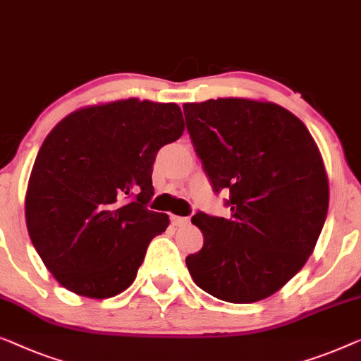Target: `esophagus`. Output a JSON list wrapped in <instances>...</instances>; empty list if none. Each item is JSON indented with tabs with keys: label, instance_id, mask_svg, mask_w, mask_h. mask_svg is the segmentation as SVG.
<instances>
[{
	"label": "esophagus",
	"instance_id": "esophagus-1",
	"mask_svg": "<svg viewBox=\"0 0 361 361\" xmlns=\"http://www.w3.org/2000/svg\"><path fill=\"white\" fill-rule=\"evenodd\" d=\"M171 221H172V224H174V226H187V224L190 223V219L189 218H185V216H176V215H172L171 216Z\"/></svg>",
	"mask_w": 361,
	"mask_h": 361
}]
</instances>
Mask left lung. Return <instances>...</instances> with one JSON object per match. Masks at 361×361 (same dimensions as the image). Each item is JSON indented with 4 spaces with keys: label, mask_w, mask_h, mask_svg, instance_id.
Here are the masks:
<instances>
[{
    "label": "left lung",
    "mask_w": 361,
    "mask_h": 361,
    "mask_svg": "<svg viewBox=\"0 0 361 361\" xmlns=\"http://www.w3.org/2000/svg\"><path fill=\"white\" fill-rule=\"evenodd\" d=\"M187 132L229 218L198 212L203 247L187 255L193 281L228 302L279 291L314 250L329 207L319 149L305 123L271 102L228 97L184 104Z\"/></svg>",
    "instance_id": "obj_1"
}]
</instances>
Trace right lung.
I'll use <instances>...</instances> for the list:
<instances>
[{"label": "right lung", "mask_w": 361, "mask_h": 361, "mask_svg": "<svg viewBox=\"0 0 361 361\" xmlns=\"http://www.w3.org/2000/svg\"><path fill=\"white\" fill-rule=\"evenodd\" d=\"M184 132L177 104L138 99L80 109L49 133L25 195L30 241L73 293L111 298L133 283L169 216L148 210L153 164Z\"/></svg>", "instance_id": "obj_1"}]
</instances>
